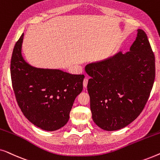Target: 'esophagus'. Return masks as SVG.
<instances>
[{"label":"esophagus","instance_id":"esophagus-1","mask_svg":"<svg viewBox=\"0 0 160 160\" xmlns=\"http://www.w3.org/2000/svg\"><path fill=\"white\" fill-rule=\"evenodd\" d=\"M87 83H88V78L86 77L84 79V82H83V86H84V87H87Z\"/></svg>","mask_w":160,"mask_h":160}]
</instances>
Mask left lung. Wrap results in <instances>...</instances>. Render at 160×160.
<instances>
[{
	"instance_id": "left-lung-1",
	"label": "left lung",
	"mask_w": 160,
	"mask_h": 160,
	"mask_svg": "<svg viewBox=\"0 0 160 160\" xmlns=\"http://www.w3.org/2000/svg\"><path fill=\"white\" fill-rule=\"evenodd\" d=\"M92 117L102 130L125 128L138 117L152 91L155 58L145 32L137 30L130 51L85 66Z\"/></svg>"
}]
</instances>
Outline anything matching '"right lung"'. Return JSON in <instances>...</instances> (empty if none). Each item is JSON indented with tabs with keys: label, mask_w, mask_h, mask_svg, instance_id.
Returning a JSON list of instances; mask_svg holds the SVG:
<instances>
[{
	"label": "right lung",
	"mask_w": 160,
	"mask_h": 160,
	"mask_svg": "<svg viewBox=\"0 0 160 160\" xmlns=\"http://www.w3.org/2000/svg\"><path fill=\"white\" fill-rule=\"evenodd\" d=\"M24 33L14 46L11 60L13 89L22 112L46 131H54L68 122L73 102L83 89L84 75L60 69L40 68L22 54Z\"/></svg>",
	"instance_id": "add662e5"
}]
</instances>
